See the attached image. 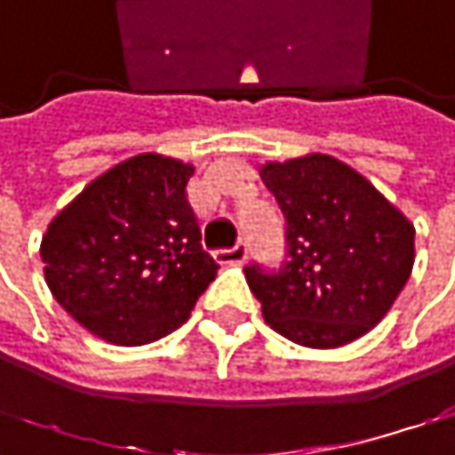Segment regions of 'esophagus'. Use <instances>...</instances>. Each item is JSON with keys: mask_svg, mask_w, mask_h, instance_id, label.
Listing matches in <instances>:
<instances>
[{"mask_svg": "<svg viewBox=\"0 0 455 455\" xmlns=\"http://www.w3.org/2000/svg\"><path fill=\"white\" fill-rule=\"evenodd\" d=\"M222 265H241L243 259H246V243L243 241H238L235 246H230V249H220L217 254H214Z\"/></svg>", "mask_w": 455, "mask_h": 455, "instance_id": "34e87169", "label": "esophagus"}]
</instances>
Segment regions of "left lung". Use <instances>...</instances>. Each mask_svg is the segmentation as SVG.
<instances>
[{
	"label": "left lung",
	"instance_id": "1",
	"mask_svg": "<svg viewBox=\"0 0 455 455\" xmlns=\"http://www.w3.org/2000/svg\"><path fill=\"white\" fill-rule=\"evenodd\" d=\"M287 220V262L243 267L265 322L292 343L338 348L370 332L411 278L416 228L332 155L259 168Z\"/></svg>",
	"mask_w": 455,
	"mask_h": 455
}]
</instances>
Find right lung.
I'll return each instance as SVG.
<instances>
[{
    "label": "right lung",
    "instance_id": "add662e5",
    "mask_svg": "<svg viewBox=\"0 0 455 455\" xmlns=\"http://www.w3.org/2000/svg\"><path fill=\"white\" fill-rule=\"evenodd\" d=\"M196 168L157 152L96 177L42 235L44 281L88 332L144 346L188 322L217 275L188 204Z\"/></svg>",
    "mask_w": 455,
    "mask_h": 455
}]
</instances>
